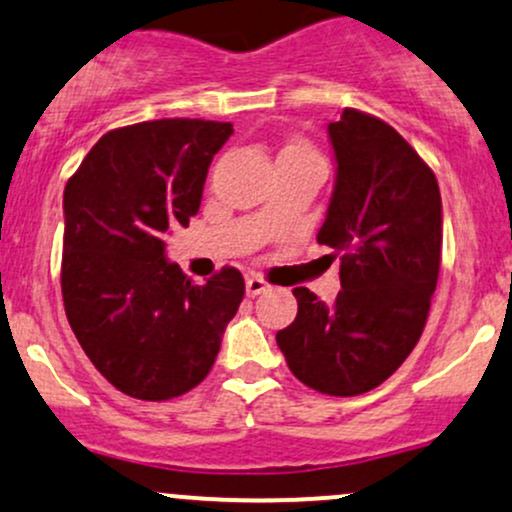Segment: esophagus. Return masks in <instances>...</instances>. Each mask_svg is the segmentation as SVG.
Wrapping results in <instances>:
<instances>
[{
  "mask_svg": "<svg viewBox=\"0 0 512 512\" xmlns=\"http://www.w3.org/2000/svg\"><path fill=\"white\" fill-rule=\"evenodd\" d=\"M245 289H248V296L255 298V296H260V293L272 289V286H269L267 281L262 279V276L252 274V276H248V279H245Z\"/></svg>",
  "mask_w": 512,
  "mask_h": 512,
  "instance_id": "obj_1",
  "label": "esophagus"
}]
</instances>
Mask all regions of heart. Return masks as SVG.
Instances as JSON below:
<instances>
[{"label":"heart","instance_id":"heart-1","mask_svg":"<svg viewBox=\"0 0 512 512\" xmlns=\"http://www.w3.org/2000/svg\"><path fill=\"white\" fill-rule=\"evenodd\" d=\"M305 154H313V149H310V146L303 144V142H293V144L286 146V149L281 151L279 156H305Z\"/></svg>","mask_w":512,"mask_h":512}]
</instances>
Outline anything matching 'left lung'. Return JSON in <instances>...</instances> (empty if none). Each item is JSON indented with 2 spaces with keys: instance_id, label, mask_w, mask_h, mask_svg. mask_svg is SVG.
I'll list each match as a JSON object with an SVG mask.
<instances>
[{
  "instance_id": "left-lung-1",
  "label": "left lung",
  "mask_w": 512,
  "mask_h": 512,
  "mask_svg": "<svg viewBox=\"0 0 512 512\" xmlns=\"http://www.w3.org/2000/svg\"><path fill=\"white\" fill-rule=\"evenodd\" d=\"M327 134L337 175L317 243L344 252L342 291L327 305L293 289L298 315L276 344L303 385L354 397L385 383L424 332L443 204L433 170L387 122L344 108Z\"/></svg>"
}]
</instances>
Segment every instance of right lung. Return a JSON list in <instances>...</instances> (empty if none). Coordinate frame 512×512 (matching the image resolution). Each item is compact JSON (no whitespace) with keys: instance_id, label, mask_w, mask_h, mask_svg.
<instances>
[{"instance_id":"1","label":"right lung","mask_w":512,"mask_h":512,"mask_svg":"<svg viewBox=\"0 0 512 512\" xmlns=\"http://www.w3.org/2000/svg\"><path fill=\"white\" fill-rule=\"evenodd\" d=\"M231 134V122L180 117L113 129L64 187L67 320L98 373L134 399L163 402L202 383L245 296L233 267L192 284L163 240L199 211Z\"/></svg>"}]
</instances>
